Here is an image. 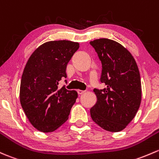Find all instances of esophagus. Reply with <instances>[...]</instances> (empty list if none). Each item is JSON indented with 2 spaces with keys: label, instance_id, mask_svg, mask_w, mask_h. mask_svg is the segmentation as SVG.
I'll use <instances>...</instances> for the list:
<instances>
[{
  "label": "esophagus",
  "instance_id": "esophagus-1",
  "mask_svg": "<svg viewBox=\"0 0 159 159\" xmlns=\"http://www.w3.org/2000/svg\"><path fill=\"white\" fill-rule=\"evenodd\" d=\"M78 94H83V93H84L85 91H82V90H78Z\"/></svg>",
  "mask_w": 159,
  "mask_h": 159
}]
</instances>
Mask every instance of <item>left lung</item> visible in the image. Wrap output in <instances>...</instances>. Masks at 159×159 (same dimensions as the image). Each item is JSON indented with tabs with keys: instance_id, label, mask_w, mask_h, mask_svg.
<instances>
[{
	"instance_id": "left-lung-1",
	"label": "left lung",
	"mask_w": 159,
	"mask_h": 159,
	"mask_svg": "<svg viewBox=\"0 0 159 159\" xmlns=\"http://www.w3.org/2000/svg\"><path fill=\"white\" fill-rule=\"evenodd\" d=\"M102 63L101 81L106 88L94 89L97 103L93 121L103 129L120 132L135 117L142 100L141 79L136 60L124 46L102 38L90 42Z\"/></svg>"
}]
</instances>
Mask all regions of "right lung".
Returning <instances> with one entry per match:
<instances>
[{
    "label": "right lung",
    "instance_id": "obj_1",
    "mask_svg": "<svg viewBox=\"0 0 159 159\" xmlns=\"http://www.w3.org/2000/svg\"><path fill=\"white\" fill-rule=\"evenodd\" d=\"M79 48L68 40L49 41L30 56L22 75L20 101L25 114L36 129L50 133L68 119L78 93L58 82L66 78L67 64Z\"/></svg>",
    "mask_w": 159,
    "mask_h": 159
}]
</instances>
